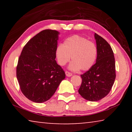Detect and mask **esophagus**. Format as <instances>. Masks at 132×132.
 <instances>
[{"label": "esophagus", "mask_w": 132, "mask_h": 132, "mask_svg": "<svg viewBox=\"0 0 132 132\" xmlns=\"http://www.w3.org/2000/svg\"><path fill=\"white\" fill-rule=\"evenodd\" d=\"M65 73H66V76H68V77H70V76H72V73L69 72V71H66Z\"/></svg>", "instance_id": "1"}]
</instances>
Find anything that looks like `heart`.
Listing matches in <instances>:
<instances>
[{"label": "heart", "mask_w": 132, "mask_h": 132, "mask_svg": "<svg viewBox=\"0 0 132 132\" xmlns=\"http://www.w3.org/2000/svg\"><path fill=\"white\" fill-rule=\"evenodd\" d=\"M56 56L60 65L64 66L71 57L70 69L86 71L92 68L97 59V48L94 43L87 39L75 35L64 40L56 50Z\"/></svg>", "instance_id": "b5f03b06"}]
</instances>
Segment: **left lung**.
<instances>
[{"label": "left lung", "instance_id": "1", "mask_svg": "<svg viewBox=\"0 0 132 132\" xmlns=\"http://www.w3.org/2000/svg\"><path fill=\"white\" fill-rule=\"evenodd\" d=\"M97 57L92 68L80 75L82 82L79 93L88 101H97L110 92L116 78L115 61L110 45L95 33Z\"/></svg>", "mask_w": 132, "mask_h": 132}]
</instances>
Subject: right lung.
<instances>
[{
	"instance_id": "1",
	"label": "right lung",
	"mask_w": 132,
	"mask_h": 132,
	"mask_svg": "<svg viewBox=\"0 0 132 132\" xmlns=\"http://www.w3.org/2000/svg\"><path fill=\"white\" fill-rule=\"evenodd\" d=\"M59 32L44 30L23 47L16 68L22 93L37 103L45 102L54 94L65 73L55 61Z\"/></svg>"
}]
</instances>
